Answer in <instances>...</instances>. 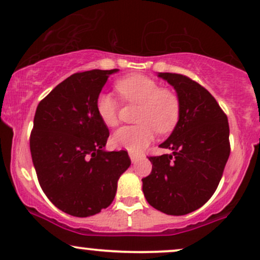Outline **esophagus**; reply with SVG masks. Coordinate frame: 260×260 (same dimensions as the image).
<instances>
[{
    "label": "esophagus",
    "mask_w": 260,
    "mask_h": 260,
    "mask_svg": "<svg viewBox=\"0 0 260 260\" xmlns=\"http://www.w3.org/2000/svg\"><path fill=\"white\" fill-rule=\"evenodd\" d=\"M129 155H130V159H131V161H133L134 164H136L137 161H139V160L141 159V158H142V155L136 154V153H129Z\"/></svg>",
    "instance_id": "obj_1"
}]
</instances>
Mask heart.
I'll return each instance as SVG.
<instances>
[{"label": "heart", "mask_w": 260, "mask_h": 260, "mask_svg": "<svg viewBox=\"0 0 260 260\" xmlns=\"http://www.w3.org/2000/svg\"><path fill=\"white\" fill-rule=\"evenodd\" d=\"M115 90L126 103L140 105L136 113L137 125L123 126L114 133L112 143L117 148L140 152L153 141L155 131L170 133L181 114L179 94L170 88L160 87L145 75H130L115 84ZM97 114L107 126L119 123L120 105L111 93L102 92L96 100Z\"/></svg>", "instance_id": "heart-1"}]
</instances>
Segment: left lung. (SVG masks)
Instances as JSON below:
<instances>
[{"label": "left lung", "instance_id": "1", "mask_svg": "<svg viewBox=\"0 0 260 260\" xmlns=\"http://www.w3.org/2000/svg\"><path fill=\"white\" fill-rule=\"evenodd\" d=\"M175 88L181 114L159 147L172 154L148 157L152 172L142 179L147 202L168 215H185L203 206L220 182L230 155L229 121L214 97L188 76L159 73Z\"/></svg>", "mask_w": 260, "mask_h": 260}]
</instances>
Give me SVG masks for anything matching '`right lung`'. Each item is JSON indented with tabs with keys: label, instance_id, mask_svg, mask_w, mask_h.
<instances>
[{
	"label": "right lung",
	"instance_id": "right-lung-1",
	"mask_svg": "<svg viewBox=\"0 0 260 260\" xmlns=\"http://www.w3.org/2000/svg\"><path fill=\"white\" fill-rule=\"evenodd\" d=\"M118 69L75 73L36 108L30 152L39 184L58 209L79 218L113 202L120 175L130 167L126 151L103 149L109 130L96 100Z\"/></svg>",
	"mask_w": 260,
	"mask_h": 260
}]
</instances>
